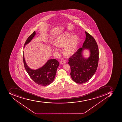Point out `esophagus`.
I'll return each mask as SVG.
<instances>
[{
  "instance_id": "esophagus-1",
  "label": "esophagus",
  "mask_w": 122,
  "mask_h": 122,
  "mask_svg": "<svg viewBox=\"0 0 122 122\" xmlns=\"http://www.w3.org/2000/svg\"><path fill=\"white\" fill-rule=\"evenodd\" d=\"M66 63V61H65L64 60H62L61 61H60L61 65H63Z\"/></svg>"
}]
</instances>
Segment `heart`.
I'll return each mask as SVG.
<instances>
[{
  "label": "heart",
  "mask_w": 122,
  "mask_h": 122,
  "mask_svg": "<svg viewBox=\"0 0 122 122\" xmlns=\"http://www.w3.org/2000/svg\"><path fill=\"white\" fill-rule=\"evenodd\" d=\"M79 42L80 40L77 35H74L72 36L71 32L66 31L58 35L55 39L54 43L58 47H64L65 55L71 56L76 53L79 46ZM53 50L54 51H57V49L55 47H53Z\"/></svg>",
  "instance_id": "heart-1"
}]
</instances>
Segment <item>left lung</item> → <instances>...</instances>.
<instances>
[{"instance_id": "left-lung-1", "label": "left lung", "mask_w": 122, "mask_h": 122, "mask_svg": "<svg viewBox=\"0 0 122 122\" xmlns=\"http://www.w3.org/2000/svg\"><path fill=\"white\" fill-rule=\"evenodd\" d=\"M86 40L82 48H79L69 60L70 75L75 82L83 84L90 79L96 72L99 61V50L94 38L85 31ZM89 52V56L85 57L84 51Z\"/></svg>"}]
</instances>
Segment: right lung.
Returning a JSON list of instances; mask_svg holds the SVG:
<instances>
[{"instance_id":"1","label":"right lung","mask_w":122,"mask_h":122,"mask_svg":"<svg viewBox=\"0 0 122 122\" xmlns=\"http://www.w3.org/2000/svg\"><path fill=\"white\" fill-rule=\"evenodd\" d=\"M36 35V32L34 31L28 38L25 43L24 48L32 41ZM23 60L25 68L27 73L36 84L45 86L53 82L56 73L57 69L60 65L57 60L55 59H50L42 66L37 69H33L30 68L27 65L25 60L24 53Z\"/></svg>"}]
</instances>
